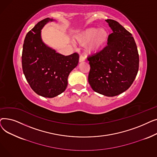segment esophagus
I'll return each instance as SVG.
<instances>
[{"mask_svg": "<svg viewBox=\"0 0 157 157\" xmlns=\"http://www.w3.org/2000/svg\"><path fill=\"white\" fill-rule=\"evenodd\" d=\"M85 57H84L83 56L81 55V56H79V62H83L85 61Z\"/></svg>", "mask_w": 157, "mask_h": 157, "instance_id": "1", "label": "esophagus"}]
</instances>
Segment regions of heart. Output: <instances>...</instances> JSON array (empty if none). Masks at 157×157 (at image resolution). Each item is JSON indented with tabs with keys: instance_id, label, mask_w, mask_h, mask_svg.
Wrapping results in <instances>:
<instances>
[{
	"instance_id": "heart-1",
	"label": "heart",
	"mask_w": 157,
	"mask_h": 157,
	"mask_svg": "<svg viewBox=\"0 0 157 157\" xmlns=\"http://www.w3.org/2000/svg\"><path fill=\"white\" fill-rule=\"evenodd\" d=\"M109 36L108 31L105 28L97 29L91 27L86 29L74 37V42L81 46L86 44V52L88 53H94L99 51L107 42Z\"/></svg>"
}]
</instances>
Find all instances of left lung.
I'll return each mask as SVG.
<instances>
[{
    "label": "left lung",
    "instance_id": "obj_1",
    "mask_svg": "<svg viewBox=\"0 0 157 157\" xmlns=\"http://www.w3.org/2000/svg\"><path fill=\"white\" fill-rule=\"evenodd\" d=\"M113 33L108 46L88 58L90 65L88 83L95 92L114 97L133 83L139 69L137 48L130 33L117 21L108 19Z\"/></svg>",
    "mask_w": 157,
    "mask_h": 157
}]
</instances>
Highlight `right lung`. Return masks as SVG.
Returning a JSON list of instances; mask_svg holds the SVG:
<instances>
[{
  "instance_id": "1",
  "label": "right lung",
  "mask_w": 157,
  "mask_h": 157,
  "mask_svg": "<svg viewBox=\"0 0 157 157\" xmlns=\"http://www.w3.org/2000/svg\"><path fill=\"white\" fill-rule=\"evenodd\" d=\"M53 19L38 22L25 38L22 69L31 88L44 97L53 98L63 92L70 72L78 64L79 55L65 56L48 46L41 39V29Z\"/></svg>"
}]
</instances>
